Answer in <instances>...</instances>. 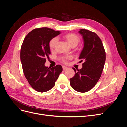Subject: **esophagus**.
Instances as JSON below:
<instances>
[{
  "label": "esophagus",
  "mask_w": 127,
  "mask_h": 127,
  "mask_svg": "<svg viewBox=\"0 0 127 127\" xmlns=\"http://www.w3.org/2000/svg\"><path fill=\"white\" fill-rule=\"evenodd\" d=\"M68 69V67H66V66H63V69L64 70H66V69Z\"/></svg>",
  "instance_id": "obj_1"
}]
</instances>
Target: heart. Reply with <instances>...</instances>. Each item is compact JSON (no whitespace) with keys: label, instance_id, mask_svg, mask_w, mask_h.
Here are the masks:
<instances>
[{"label":"heart","instance_id":"heart-1","mask_svg":"<svg viewBox=\"0 0 127 127\" xmlns=\"http://www.w3.org/2000/svg\"><path fill=\"white\" fill-rule=\"evenodd\" d=\"M64 38L67 41L68 43L71 47H75L80 41V37L74 33H68L64 35ZM58 41L57 37H53L50 40L49 43V46L50 49H53L55 48V45ZM70 58V57H63L61 58V60L64 63L66 64L68 60Z\"/></svg>","mask_w":127,"mask_h":127}]
</instances>
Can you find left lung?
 <instances>
[{"label":"left lung","mask_w":127,"mask_h":127,"mask_svg":"<svg viewBox=\"0 0 127 127\" xmlns=\"http://www.w3.org/2000/svg\"><path fill=\"white\" fill-rule=\"evenodd\" d=\"M84 46L79 59L84 61L82 69L76 70L75 75L70 79V85L79 92L84 93L91 90L100 78L105 62L104 48L96 34L86 29H80Z\"/></svg>","instance_id":"obj_1"}]
</instances>
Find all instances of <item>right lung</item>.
<instances>
[{"label": "right lung", "mask_w": 127, "mask_h": 127, "mask_svg": "<svg viewBox=\"0 0 127 127\" xmlns=\"http://www.w3.org/2000/svg\"><path fill=\"white\" fill-rule=\"evenodd\" d=\"M60 33L58 31L48 28L35 29L28 34L23 42L21 49L23 71L30 85L37 92L51 90L63 71L60 65L51 69L44 65L51 53L49 41Z\"/></svg>", "instance_id": "right-lung-1"}]
</instances>
